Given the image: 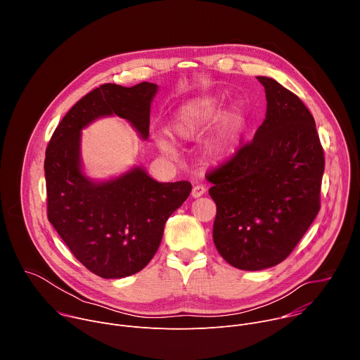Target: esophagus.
Here are the masks:
<instances>
[{
  "mask_svg": "<svg viewBox=\"0 0 360 360\" xmlns=\"http://www.w3.org/2000/svg\"><path fill=\"white\" fill-rule=\"evenodd\" d=\"M205 192H207V188H205L203 185H195V186L192 188L191 195H192V198H200Z\"/></svg>",
  "mask_w": 360,
  "mask_h": 360,
  "instance_id": "obj_1",
  "label": "esophagus"
}]
</instances>
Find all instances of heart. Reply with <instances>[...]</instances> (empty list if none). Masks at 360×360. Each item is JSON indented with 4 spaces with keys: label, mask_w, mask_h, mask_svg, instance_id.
Here are the masks:
<instances>
[{
    "label": "heart",
    "mask_w": 360,
    "mask_h": 360,
    "mask_svg": "<svg viewBox=\"0 0 360 360\" xmlns=\"http://www.w3.org/2000/svg\"><path fill=\"white\" fill-rule=\"evenodd\" d=\"M219 112L221 104L219 99L215 96H205L188 101L175 111L171 121V129L179 139L193 141L205 128H208L215 120H218ZM242 127L243 107L240 102H236L224 115L218 135L210 146V158L215 164L224 162L232 155ZM155 141L161 152L165 153L167 157H176V148L168 136L158 135Z\"/></svg>",
    "instance_id": "b5f03b06"
}]
</instances>
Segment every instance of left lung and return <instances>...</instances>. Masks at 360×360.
<instances>
[{
	"label": "left lung",
	"mask_w": 360,
	"mask_h": 360,
	"mask_svg": "<svg viewBox=\"0 0 360 360\" xmlns=\"http://www.w3.org/2000/svg\"><path fill=\"white\" fill-rule=\"evenodd\" d=\"M266 117L252 142L207 175L217 203L214 243L242 271L286 259L321 210L323 149L312 114L278 81L256 77Z\"/></svg>",
	"instance_id": "left-lung-1"
}]
</instances>
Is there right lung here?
Listing matches in <instances>:
<instances>
[{"label": "right lung", "mask_w": 360, "mask_h": 360, "mask_svg": "<svg viewBox=\"0 0 360 360\" xmlns=\"http://www.w3.org/2000/svg\"><path fill=\"white\" fill-rule=\"evenodd\" d=\"M157 92L158 85L152 82L95 88L67 112L45 152L48 219L75 258L104 279L131 276L149 264L165 222L186 200L192 185L158 182L142 167L94 181L82 169L81 131L99 118L118 115L146 141Z\"/></svg>", "instance_id": "right-lung-1"}]
</instances>
